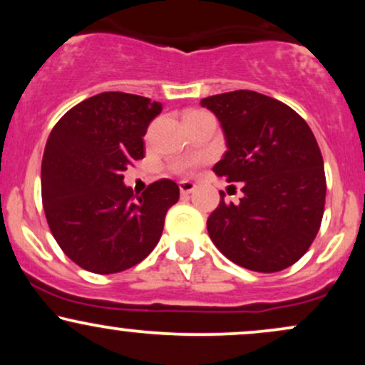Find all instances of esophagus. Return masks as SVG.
Listing matches in <instances>:
<instances>
[{"label": "esophagus", "instance_id": "34e87169", "mask_svg": "<svg viewBox=\"0 0 365 365\" xmlns=\"http://www.w3.org/2000/svg\"><path fill=\"white\" fill-rule=\"evenodd\" d=\"M178 187H180V192H182V195H190L192 192L195 190V183L188 182V180H183V182H180Z\"/></svg>", "mask_w": 365, "mask_h": 365}]
</instances>
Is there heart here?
Returning <instances> with one entry per match:
<instances>
[{
    "instance_id": "obj_1",
    "label": "heart",
    "mask_w": 365,
    "mask_h": 365,
    "mask_svg": "<svg viewBox=\"0 0 365 365\" xmlns=\"http://www.w3.org/2000/svg\"><path fill=\"white\" fill-rule=\"evenodd\" d=\"M192 115H200V111H188L185 116H192ZM199 165V161H185V163H180L177 166V171H188L192 170L194 166Z\"/></svg>"
}]
</instances>
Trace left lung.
<instances>
[{
    "label": "left lung",
    "instance_id": "1",
    "mask_svg": "<svg viewBox=\"0 0 365 365\" xmlns=\"http://www.w3.org/2000/svg\"><path fill=\"white\" fill-rule=\"evenodd\" d=\"M200 104L217 116L228 145L212 170L242 182L244 192L238 204L225 202L220 192L209 237L250 271L292 266L309 250L324 212V163L312 130L290 106L254 91L209 96Z\"/></svg>",
    "mask_w": 365,
    "mask_h": 365
}]
</instances>
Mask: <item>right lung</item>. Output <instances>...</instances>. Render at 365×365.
<instances>
[{
  "label": "right lung",
  "mask_w": 365,
  "mask_h": 365,
  "mask_svg": "<svg viewBox=\"0 0 365 365\" xmlns=\"http://www.w3.org/2000/svg\"><path fill=\"white\" fill-rule=\"evenodd\" d=\"M161 103L101 92L54 125L41 166L43 206L54 240L75 264L113 274L139 264L161 238L180 188L163 178L135 195L123 171L144 158L149 123Z\"/></svg>",
  "instance_id": "obj_1"
}]
</instances>
